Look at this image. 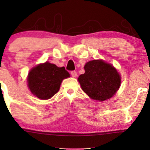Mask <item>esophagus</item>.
Wrapping results in <instances>:
<instances>
[{
	"label": "esophagus",
	"mask_w": 150,
	"mask_h": 150,
	"mask_svg": "<svg viewBox=\"0 0 150 150\" xmlns=\"http://www.w3.org/2000/svg\"><path fill=\"white\" fill-rule=\"evenodd\" d=\"M71 75L72 76H73V77H77V72L75 71V70H73V71H71Z\"/></svg>",
	"instance_id": "1"
}]
</instances>
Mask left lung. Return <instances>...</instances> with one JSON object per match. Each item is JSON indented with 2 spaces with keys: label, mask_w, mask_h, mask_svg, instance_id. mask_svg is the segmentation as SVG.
<instances>
[{
  "label": "left lung",
  "mask_w": 150,
  "mask_h": 150,
  "mask_svg": "<svg viewBox=\"0 0 150 150\" xmlns=\"http://www.w3.org/2000/svg\"><path fill=\"white\" fill-rule=\"evenodd\" d=\"M85 73L78 77L82 90L91 99L103 101L110 99L119 89L120 75L112 65L102 60L86 63Z\"/></svg>",
  "instance_id": "8db88e82"
}]
</instances>
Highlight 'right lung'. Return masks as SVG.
<instances>
[{
  "label": "right lung",
  "mask_w": 150,
  "mask_h": 150,
  "mask_svg": "<svg viewBox=\"0 0 150 150\" xmlns=\"http://www.w3.org/2000/svg\"><path fill=\"white\" fill-rule=\"evenodd\" d=\"M70 77L64 67L46 62L34 67L27 77L29 89L40 99H49L58 92L63 79Z\"/></svg>",
  "instance_id": "1"
}]
</instances>
